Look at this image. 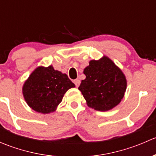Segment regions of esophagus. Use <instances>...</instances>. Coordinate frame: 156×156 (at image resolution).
<instances>
[{
  "label": "esophagus",
  "instance_id": "obj_1",
  "mask_svg": "<svg viewBox=\"0 0 156 156\" xmlns=\"http://www.w3.org/2000/svg\"><path fill=\"white\" fill-rule=\"evenodd\" d=\"M74 83H75V86H76V87H78V86L80 85V83H81V81H80V80L76 79V80H75V81H74Z\"/></svg>",
  "mask_w": 156,
  "mask_h": 156
}]
</instances>
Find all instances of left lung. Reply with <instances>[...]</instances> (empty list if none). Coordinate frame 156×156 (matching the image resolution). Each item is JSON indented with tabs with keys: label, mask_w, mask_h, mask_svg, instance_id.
Returning <instances> with one entry per match:
<instances>
[{
	"label": "left lung",
	"mask_w": 156,
	"mask_h": 156,
	"mask_svg": "<svg viewBox=\"0 0 156 156\" xmlns=\"http://www.w3.org/2000/svg\"><path fill=\"white\" fill-rule=\"evenodd\" d=\"M86 78L78 90L90 108L106 112L121 103L127 89V79L122 69L108 56L93 59L84 69Z\"/></svg>",
	"instance_id": "obj_1"
}]
</instances>
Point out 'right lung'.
<instances>
[{"mask_svg":"<svg viewBox=\"0 0 156 156\" xmlns=\"http://www.w3.org/2000/svg\"><path fill=\"white\" fill-rule=\"evenodd\" d=\"M66 74L55 70L53 66L37 67L23 86L26 103L34 111L49 114L56 110L69 89L75 87Z\"/></svg>","mask_w":156,"mask_h":156,"instance_id":"add662e5","label":"right lung"}]
</instances>
